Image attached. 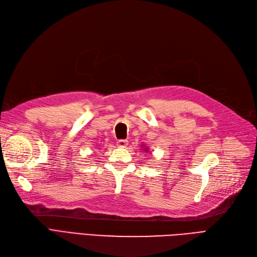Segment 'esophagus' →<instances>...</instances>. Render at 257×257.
Masks as SVG:
<instances>
[{
    "label": "esophagus",
    "mask_w": 257,
    "mask_h": 257,
    "mask_svg": "<svg viewBox=\"0 0 257 257\" xmlns=\"http://www.w3.org/2000/svg\"><path fill=\"white\" fill-rule=\"evenodd\" d=\"M117 145L121 148H125L127 145H128V141L126 140H118L117 141Z\"/></svg>",
    "instance_id": "obj_1"
}]
</instances>
